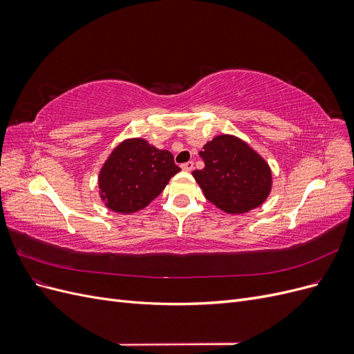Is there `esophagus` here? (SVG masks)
Segmentation results:
<instances>
[{
  "label": "esophagus",
  "instance_id": "1",
  "mask_svg": "<svg viewBox=\"0 0 354 354\" xmlns=\"http://www.w3.org/2000/svg\"><path fill=\"white\" fill-rule=\"evenodd\" d=\"M181 169L186 171V173H190V171L194 169V162H192V160H189V162L181 164Z\"/></svg>",
  "mask_w": 354,
  "mask_h": 354
}]
</instances>
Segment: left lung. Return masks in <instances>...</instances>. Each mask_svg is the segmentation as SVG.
<instances>
[{
	"mask_svg": "<svg viewBox=\"0 0 354 354\" xmlns=\"http://www.w3.org/2000/svg\"><path fill=\"white\" fill-rule=\"evenodd\" d=\"M203 167L192 173L205 198L227 214H243L269 198L273 174L269 162L241 137L218 134L199 152Z\"/></svg>",
	"mask_w": 354,
	"mask_h": 354,
	"instance_id": "obj_1",
	"label": "left lung"
}]
</instances>
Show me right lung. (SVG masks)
<instances>
[{
    "label": "right lung",
    "instance_id": "obj_1",
    "mask_svg": "<svg viewBox=\"0 0 354 354\" xmlns=\"http://www.w3.org/2000/svg\"><path fill=\"white\" fill-rule=\"evenodd\" d=\"M178 171L169 151L146 138L128 137L113 147L99 171V196L106 208L133 214L159 196Z\"/></svg>",
    "mask_w": 354,
    "mask_h": 354
}]
</instances>
